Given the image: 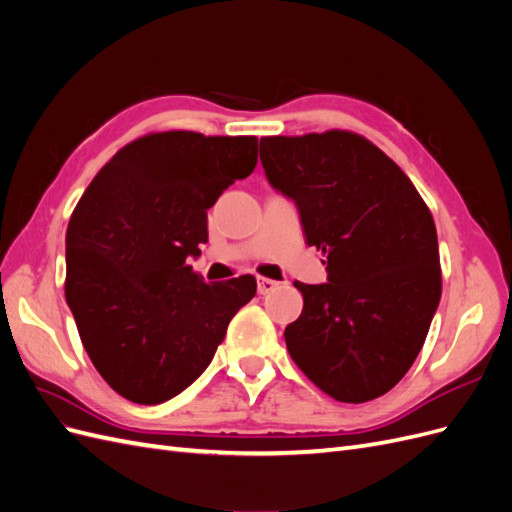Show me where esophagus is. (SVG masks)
Returning <instances> with one entry per match:
<instances>
[{
	"instance_id": "obj_1",
	"label": "esophagus",
	"mask_w": 512,
	"mask_h": 512,
	"mask_svg": "<svg viewBox=\"0 0 512 512\" xmlns=\"http://www.w3.org/2000/svg\"><path fill=\"white\" fill-rule=\"evenodd\" d=\"M277 286H280V284L269 280V277H258V292H260V294H269V292H273Z\"/></svg>"
}]
</instances>
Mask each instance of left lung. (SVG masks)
<instances>
[{
    "label": "left lung",
    "mask_w": 512,
    "mask_h": 512,
    "mask_svg": "<svg viewBox=\"0 0 512 512\" xmlns=\"http://www.w3.org/2000/svg\"><path fill=\"white\" fill-rule=\"evenodd\" d=\"M260 162L297 205L307 245L327 254V284L294 282L303 312L284 331L292 361L337 401L384 395L412 367L440 303L431 211L359 134L267 136Z\"/></svg>",
    "instance_id": "1"
}]
</instances>
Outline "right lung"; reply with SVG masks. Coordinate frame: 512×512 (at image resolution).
<instances>
[{
    "label": "right lung",
    "instance_id": "right-lung-1",
    "mask_svg": "<svg viewBox=\"0 0 512 512\" xmlns=\"http://www.w3.org/2000/svg\"><path fill=\"white\" fill-rule=\"evenodd\" d=\"M256 136L158 132L119 149L66 232V301L91 363L134 404H162L203 374L256 294L241 275L205 284L188 265L207 209L252 175Z\"/></svg>",
    "mask_w": 512,
    "mask_h": 512
}]
</instances>
